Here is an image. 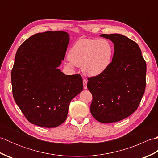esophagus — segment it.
<instances>
[{
	"label": "esophagus",
	"mask_w": 158,
	"mask_h": 158,
	"mask_svg": "<svg viewBox=\"0 0 158 158\" xmlns=\"http://www.w3.org/2000/svg\"><path fill=\"white\" fill-rule=\"evenodd\" d=\"M87 83H88V81L85 79H83V88L84 89H87Z\"/></svg>",
	"instance_id": "esophagus-1"
}]
</instances>
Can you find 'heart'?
I'll return each mask as SVG.
<instances>
[{
  "label": "heart",
  "mask_w": 158,
  "mask_h": 158,
  "mask_svg": "<svg viewBox=\"0 0 158 158\" xmlns=\"http://www.w3.org/2000/svg\"><path fill=\"white\" fill-rule=\"evenodd\" d=\"M113 56V48L108 40L81 39L70 49L67 64L81 67L85 75L96 77L108 69Z\"/></svg>",
  "instance_id": "obj_1"
}]
</instances>
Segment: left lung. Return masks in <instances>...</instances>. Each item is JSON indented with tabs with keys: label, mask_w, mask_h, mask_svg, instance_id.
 Segmentation results:
<instances>
[{
	"label": "left lung",
	"mask_w": 158,
	"mask_h": 158,
	"mask_svg": "<svg viewBox=\"0 0 158 158\" xmlns=\"http://www.w3.org/2000/svg\"><path fill=\"white\" fill-rule=\"evenodd\" d=\"M100 36L113 43L115 52L108 69L88 79L92 94L90 111L99 122H117L138 108L145 90L146 62L132 40L119 34Z\"/></svg>",
	"instance_id": "left-lung-1"
}]
</instances>
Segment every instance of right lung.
Masks as SVG:
<instances>
[{
	"label": "right lung",
	"mask_w": 158,
	"mask_h": 158,
	"mask_svg": "<svg viewBox=\"0 0 158 158\" xmlns=\"http://www.w3.org/2000/svg\"><path fill=\"white\" fill-rule=\"evenodd\" d=\"M69 39L63 31L37 33L16 52L11 70L13 96L26 118L35 125H61L71 100L83 90L81 75H66L58 69Z\"/></svg>",
	"instance_id": "obj_1"
}]
</instances>
